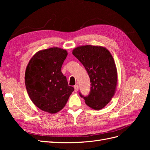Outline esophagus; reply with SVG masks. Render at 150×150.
Returning a JSON list of instances; mask_svg holds the SVG:
<instances>
[{
	"label": "esophagus",
	"mask_w": 150,
	"mask_h": 150,
	"mask_svg": "<svg viewBox=\"0 0 150 150\" xmlns=\"http://www.w3.org/2000/svg\"><path fill=\"white\" fill-rule=\"evenodd\" d=\"M74 91H75V92H77L78 91V89H79V86L78 85V84H76V85H75L74 86Z\"/></svg>",
	"instance_id": "esophagus-1"
}]
</instances>
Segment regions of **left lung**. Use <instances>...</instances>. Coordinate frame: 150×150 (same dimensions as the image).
I'll return each instance as SVG.
<instances>
[{
    "label": "left lung",
    "instance_id": "obj_1",
    "mask_svg": "<svg viewBox=\"0 0 150 150\" xmlns=\"http://www.w3.org/2000/svg\"><path fill=\"white\" fill-rule=\"evenodd\" d=\"M72 54L85 67L91 83L88 96L79 92L80 96L90 108L101 110L111 100L116 90L117 76L112 56L106 48L89 45L75 48Z\"/></svg>",
    "mask_w": 150,
    "mask_h": 150
}]
</instances>
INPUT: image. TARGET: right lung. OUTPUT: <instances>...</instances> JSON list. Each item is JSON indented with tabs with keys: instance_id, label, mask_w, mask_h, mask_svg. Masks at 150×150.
I'll return each mask as SVG.
<instances>
[{
	"instance_id": "right-lung-1",
	"label": "right lung",
	"mask_w": 150,
	"mask_h": 150,
	"mask_svg": "<svg viewBox=\"0 0 150 150\" xmlns=\"http://www.w3.org/2000/svg\"><path fill=\"white\" fill-rule=\"evenodd\" d=\"M67 55L66 50L58 47L42 50L32 57L26 68L25 84L30 99L40 110L52 114L65 106L74 90L61 72Z\"/></svg>"
}]
</instances>
